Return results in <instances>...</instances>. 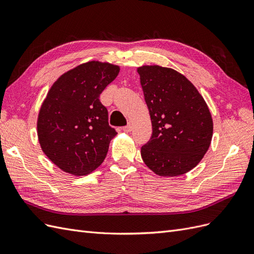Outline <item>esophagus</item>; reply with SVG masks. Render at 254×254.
<instances>
[{
  "label": "esophagus",
  "instance_id": "esophagus-1",
  "mask_svg": "<svg viewBox=\"0 0 254 254\" xmlns=\"http://www.w3.org/2000/svg\"><path fill=\"white\" fill-rule=\"evenodd\" d=\"M123 130H124V131H126V132L131 131V130H132V124H131V123H128V124L125 127H123Z\"/></svg>",
  "mask_w": 254,
  "mask_h": 254
}]
</instances>
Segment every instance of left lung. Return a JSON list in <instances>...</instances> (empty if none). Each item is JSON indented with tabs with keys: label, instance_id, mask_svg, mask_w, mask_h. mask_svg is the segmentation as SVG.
I'll list each match as a JSON object with an SVG mask.
<instances>
[{
	"label": "left lung",
	"instance_id": "left-lung-1",
	"mask_svg": "<svg viewBox=\"0 0 254 254\" xmlns=\"http://www.w3.org/2000/svg\"><path fill=\"white\" fill-rule=\"evenodd\" d=\"M152 124L142 159L159 176H179L194 168L210 147L213 121L203 97L173 68H137Z\"/></svg>",
	"mask_w": 254,
	"mask_h": 254
}]
</instances>
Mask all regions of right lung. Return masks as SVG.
Here are the masks:
<instances>
[{
  "label": "right lung",
  "instance_id": "add662e5",
  "mask_svg": "<svg viewBox=\"0 0 254 254\" xmlns=\"http://www.w3.org/2000/svg\"><path fill=\"white\" fill-rule=\"evenodd\" d=\"M118 65L91 61L53 84L38 117L43 152L61 170L87 175L103 163L117 130L99 95L119 74Z\"/></svg>",
  "mask_w": 254,
  "mask_h": 254
}]
</instances>
